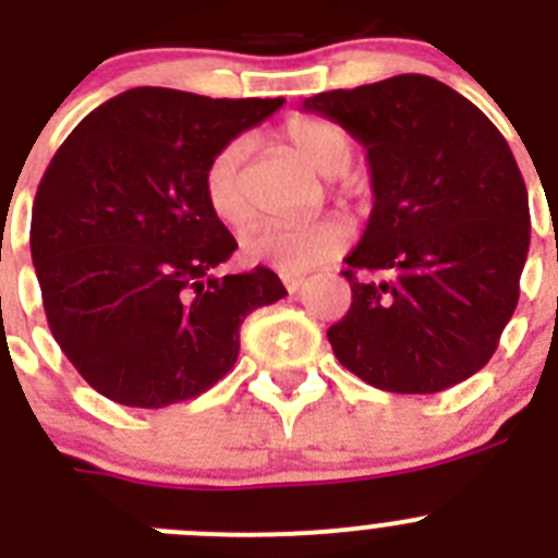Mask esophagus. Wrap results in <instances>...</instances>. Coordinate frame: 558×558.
I'll return each mask as SVG.
<instances>
[{"label": "esophagus", "instance_id": "esophagus-1", "mask_svg": "<svg viewBox=\"0 0 558 558\" xmlns=\"http://www.w3.org/2000/svg\"><path fill=\"white\" fill-rule=\"evenodd\" d=\"M282 282H284V288L290 290V293H299V290L304 288V276H299V274H282Z\"/></svg>", "mask_w": 558, "mask_h": 558}]
</instances>
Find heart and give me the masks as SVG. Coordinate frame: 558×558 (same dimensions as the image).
Returning a JSON list of instances; mask_svg holds the SVG:
<instances>
[{"instance_id": "obj_1", "label": "heart", "mask_w": 558, "mask_h": 558, "mask_svg": "<svg viewBox=\"0 0 558 558\" xmlns=\"http://www.w3.org/2000/svg\"><path fill=\"white\" fill-rule=\"evenodd\" d=\"M282 142L324 179H335L352 165L354 145L349 133L322 117H290L282 125ZM245 156L248 140H231L211 156L204 170L206 206L229 229H243L254 218L243 172ZM349 236V223L340 218H322L307 226H256L243 236V256L279 274H307L343 254Z\"/></svg>"}]
</instances>
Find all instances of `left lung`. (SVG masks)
I'll return each instance as SVG.
<instances>
[{"instance_id": "left-lung-1", "label": "left lung", "mask_w": 558, "mask_h": 558, "mask_svg": "<svg viewBox=\"0 0 558 558\" xmlns=\"http://www.w3.org/2000/svg\"><path fill=\"white\" fill-rule=\"evenodd\" d=\"M302 111L352 133L372 172V215L343 259L352 307L327 332L335 357L393 393L470 379L514 315L529 259V190L509 142L427 75L322 92Z\"/></svg>"}]
</instances>
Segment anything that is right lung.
I'll return each instance as SVG.
<instances>
[{"mask_svg":"<svg viewBox=\"0 0 558 558\" xmlns=\"http://www.w3.org/2000/svg\"><path fill=\"white\" fill-rule=\"evenodd\" d=\"M282 106L128 88L58 147L29 251L49 329L97 393L167 408L209 391L234 368L245 315L288 295L268 268L211 274L236 240L204 198L211 156Z\"/></svg>","mask_w":558,"mask_h":558,"instance_id":"obj_1","label":"right lung"}]
</instances>
